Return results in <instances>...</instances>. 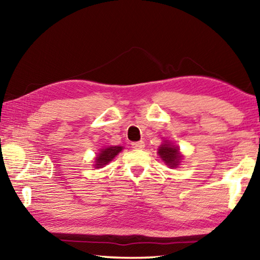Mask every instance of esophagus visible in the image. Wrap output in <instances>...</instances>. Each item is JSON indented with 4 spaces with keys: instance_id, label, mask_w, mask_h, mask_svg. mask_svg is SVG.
Masks as SVG:
<instances>
[{
    "instance_id": "esophagus-1",
    "label": "esophagus",
    "mask_w": 260,
    "mask_h": 260,
    "mask_svg": "<svg viewBox=\"0 0 260 260\" xmlns=\"http://www.w3.org/2000/svg\"><path fill=\"white\" fill-rule=\"evenodd\" d=\"M132 147L134 149H143L144 148V142L143 141H139V142H133L132 143Z\"/></svg>"
}]
</instances>
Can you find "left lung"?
Listing matches in <instances>:
<instances>
[{"label": "left lung", "instance_id": "1", "mask_svg": "<svg viewBox=\"0 0 260 260\" xmlns=\"http://www.w3.org/2000/svg\"><path fill=\"white\" fill-rule=\"evenodd\" d=\"M158 155L164 160L167 166H170L171 169H175L178 167L180 161L182 160V155L179 151V148L173 146L172 143L164 141V143L158 148Z\"/></svg>", "mask_w": 260, "mask_h": 260}]
</instances>
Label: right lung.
Returning <instances> with one entry per match:
<instances>
[{
    "label": "right lung",
    "mask_w": 260,
    "mask_h": 260,
    "mask_svg": "<svg viewBox=\"0 0 260 260\" xmlns=\"http://www.w3.org/2000/svg\"><path fill=\"white\" fill-rule=\"evenodd\" d=\"M122 150V147L119 146H113V147H107L100 150V153L95 158V167L96 169H101L104 165L109 164L118 153Z\"/></svg>",
    "instance_id": "obj_1"
}]
</instances>
